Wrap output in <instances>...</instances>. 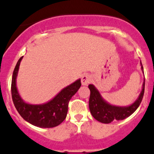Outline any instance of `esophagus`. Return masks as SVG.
Instances as JSON below:
<instances>
[{"label": "esophagus", "mask_w": 154, "mask_h": 154, "mask_svg": "<svg viewBox=\"0 0 154 154\" xmlns=\"http://www.w3.org/2000/svg\"><path fill=\"white\" fill-rule=\"evenodd\" d=\"M92 80V77L91 76L88 75V74H84V76H82L81 77V84L83 86H87L88 85L90 82Z\"/></svg>", "instance_id": "esophagus-1"}]
</instances>
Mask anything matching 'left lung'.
I'll use <instances>...</instances> for the list:
<instances>
[{
  "mask_svg": "<svg viewBox=\"0 0 154 154\" xmlns=\"http://www.w3.org/2000/svg\"><path fill=\"white\" fill-rule=\"evenodd\" d=\"M141 70L143 73V67L140 61ZM91 91V96L89 100V108L91 113L97 121L103 124H110L115 120H124L130 117L138 108L142 101L143 94H144L145 79L142 85V90L139 94L137 99L134 103L128 106H116L110 104L105 100L101 96L100 91L97 89L95 86L89 84L88 86Z\"/></svg>",
  "mask_w": 154,
  "mask_h": 154,
  "instance_id": "obj_1",
  "label": "left lung"
}]
</instances>
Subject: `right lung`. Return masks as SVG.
I'll list each match as a JSON object with an SVG mask.
<instances>
[{
    "label": "right lung",
    "mask_w": 154,
    "mask_h": 154,
    "mask_svg": "<svg viewBox=\"0 0 154 154\" xmlns=\"http://www.w3.org/2000/svg\"><path fill=\"white\" fill-rule=\"evenodd\" d=\"M23 57L19 59L13 73L11 95L14 104L20 115L27 122L41 128H51L60 124L67 117L68 103L81 86L80 79L63 88L46 103L32 104L25 102L20 97L17 87V77Z\"/></svg>",
    "instance_id": "right-lung-1"
}]
</instances>
